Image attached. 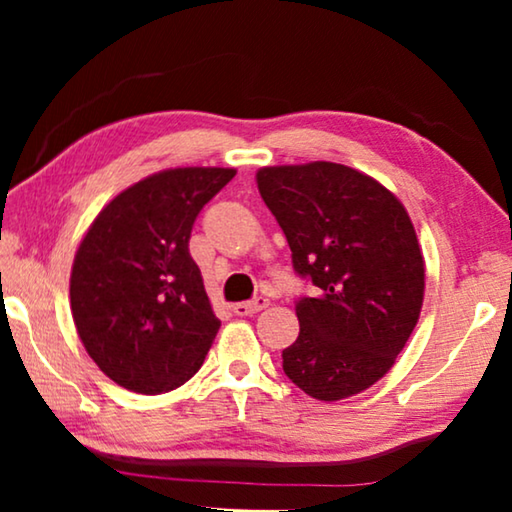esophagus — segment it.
Returning <instances> with one entry per match:
<instances>
[{"label":"esophagus","instance_id":"esophagus-1","mask_svg":"<svg viewBox=\"0 0 512 512\" xmlns=\"http://www.w3.org/2000/svg\"><path fill=\"white\" fill-rule=\"evenodd\" d=\"M268 307V298L264 296H257L253 300H246V302H237L235 307H232V311H235L237 316H253L257 314V311H262Z\"/></svg>","mask_w":512,"mask_h":512}]
</instances>
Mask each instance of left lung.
Instances as JSON below:
<instances>
[{
	"label": "left lung",
	"instance_id": "left-lung-1",
	"mask_svg": "<svg viewBox=\"0 0 512 512\" xmlns=\"http://www.w3.org/2000/svg\"><path fill=\"white\" fill-rule=\"evenodd\" d=\"M257 187L316 298L300 296V334L282 350L293 384L343 400L393 368L420 318L424 262L404 205L366 173L336 162L257 171Z\"/></svg>",
	"mask_w": 512,
	"mask_h": 512
}]
</instances>
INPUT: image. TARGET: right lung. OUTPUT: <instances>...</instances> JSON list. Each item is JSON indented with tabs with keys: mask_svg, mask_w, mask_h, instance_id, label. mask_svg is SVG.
Instances as JSON below:
<instances>
[{
	"mask_svg": "<svg viewBox=\"0 0 512 512\" xmlns=\"http://www.w3.org/2000/svg\"><path fill=\"white\" fill-rule=\"evenodd\" d=\"M235 169L153 173L103 207L76 250L69 300L94 363L128 391L158 395L192 379L219 332L189 255L205 203Z\"/></svg>",
	"mask_w": 512,
	"mask_h": 512,
	"instance_id": "obj_1",
	"label": "right lung"
}]
</instances>
